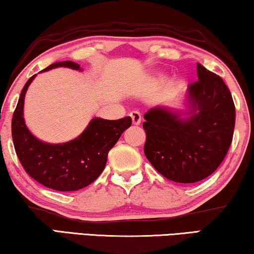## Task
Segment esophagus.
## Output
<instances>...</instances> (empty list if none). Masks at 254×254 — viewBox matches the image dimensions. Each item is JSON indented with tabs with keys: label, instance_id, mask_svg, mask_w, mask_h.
Segmentation results:
<instances>
[{
	"label": "esophagus",
	"instance_id": "esophagus-1",
	"mask_svg": "<svg viewBox=\"0 0 254 254\" xmlns=\"http://www.w3.org/2000/svg\"><path fill=\"white\" fill-rule=\"evenodd\" d=\"M129 116L131 118V123H133V125H135V126H138V125L141 124L142 117H141V113L138 111H131Z\"/></svg>",
	"mask_w": 254,
	"mask_h": 254
}]
</instances>
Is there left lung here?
Wrapping results in <instances>:
<instances>
[{"label": "left lung", "instance_id": "8db88e82", "mask_svg": "<svg viewBox=\"0 0 254 254\" xmlns=\"http://www.w3.org/2000/svg\"><path fill=\"white\" fill-rule=\"evenodd\" d=\"M198 81L187 91L189 115L157 106L144 115V153L165 178L179 183L206 179L220 166L233 141L235 104L219 75L197 64Z\"/></svg>", "mask_w": 254, "mask_h": 254}]
</instances>
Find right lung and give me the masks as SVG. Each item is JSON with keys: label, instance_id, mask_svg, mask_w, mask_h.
Segmentation results:
<instances>
[{"label": "right lung", "instance_id": "1", "mask_svg": "<svg viewBox=\"0 0 254 254\" xmlns=\"http://www.w3.org/2000/svg\"><path fill=\"white\" fill-rule=\"evenodd\" d=\"M62 66L81 71L79 64L66 61L51 64L42 72ZM35 75L29 78L21 90L11 123L18 159L27 174L47 188L57 191L82 189L101 175L109 151L124 130L130 127V117L119 120L94 118L81 135L61 144L40 141L28 130L24 120L25 94Z\"/></svg>", "mask_w": 254, "mask_h": 254}]
</instances>
